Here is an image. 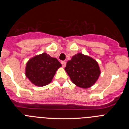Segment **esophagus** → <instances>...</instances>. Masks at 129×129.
<instances>
[{
    "mask_svg": "<svg viewBox=\"0 0 129 129\" xmlns=\"http://www.w3.org/2000/svg\"><path fill=\"white\" fill-rule=\"evenodd\" d=\"M61 64H62V65L64 67L66 66V64H67V62H66L65 61H61Z\"/></svg>",
    "mask_w": 129,
    "mask_h": 129,
    "instance_id": "esophagus-1",
    "label": "esophagus"
}]
</instances>
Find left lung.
<instances>
[{"instance_id":"1","label":"left lung","mask_w":129,"mask_h":129,"mask_svg":"<svg viewBox=\"0 0 129 129\" xmlns=\"http://www.w3.org/2000/svg\"><path fill=\"white\" fill-rule=\"evenodd\" d=\"M65 71L72 83L83 88L94 85L101 74L96 61L81 53L74 55L67 62Z\"/></svg>"}]
</instances>
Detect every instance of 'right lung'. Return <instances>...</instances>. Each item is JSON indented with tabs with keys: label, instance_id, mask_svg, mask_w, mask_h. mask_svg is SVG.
Returning <instances> with one entry per match:
<instances>
[{
	"label": "right lung",
	"instance_id": "1",
	"mask_svg": "<svg viewBox=\"0 0 129 129\" xmlns=\"http://www.w3.org/2000/svg\"><path fill=\"white\" fill-rule=\"evenodd\" d=\"M61 66L56 58L43 53L29 59L26 64L25 74L35 86H44L50 83L56 71Z\"/></svg>",
	"mask_w": 129,
	"mask_h": 129
}]
</instances>
